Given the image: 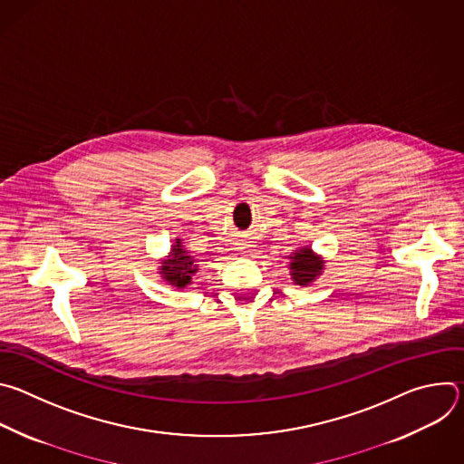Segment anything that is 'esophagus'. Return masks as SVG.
I'll return each instance as SVG.
<instances>
[{
	"mask_svg": "<svg viewBox=\"0 0 464 464\" xmlns=\"http://www.w3.org/2000/svg\"><path fill=\"white\" fill-rule=\"evenodd\" d=\"M244 247H246V244H244V246H240V249H244Z\"/></svg>",
	"mask_w": 464,
	"mask_h": 464,
	"instance_id": "obj_1",
	"label": "esophagus"
}]
</instances>
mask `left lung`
<instances>
[{"label":"left lung","mask_w":464,"mask_h":464,"mask_svg":"<svg viewBox=\"0 0 464 464\" xmlns=\"http://www.w3.org/2000/svg\"><path fill=\"white\" fill-rule=\"evenodd\" d=\"M288 260L290 277L297 286H310L324 270L323 256L317 255L310 246L297 247L292 255H288Z\"/></svg>","instance_id":"1"}]
</instances>
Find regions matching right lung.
<instances>
[{"mask_svg": "<svg viewBox=\"0 0 464 464\" xmlns=\"http://www.w3.org/2000/svg\"><path fill=\"white\" fill-rule=\"evenodd\" d=\"M158 270L161 279L170 286L187 288L188 285H192V277L196 276V272L200 270V264H198L196 256L190 255V251L183 247V240L176 237L169 255L161 258Z\"/></svg>", "mask_w": 464, "mask_h": 464, "instance_id": "add662e5", "label": "right lung"}]
</instances>
